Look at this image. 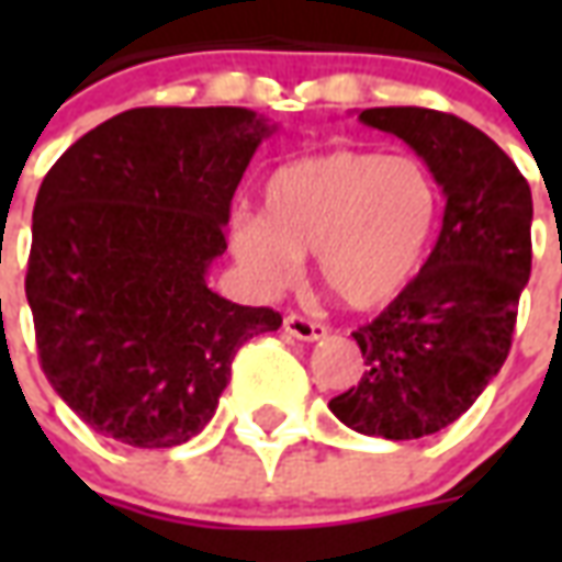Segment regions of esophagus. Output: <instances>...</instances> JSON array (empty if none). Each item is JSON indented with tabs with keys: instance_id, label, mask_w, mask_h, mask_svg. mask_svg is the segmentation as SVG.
Returning a JSON list of instances; mask_svg holds the SVG:
<instances>
[{
	"instance_id": "1",
	"label": "esophagus",
	"mask_w": 562,
	"mask_h": 562,
	"mask_svg": "<svg viewBox=\"0 0 562 562\" xmlns=\"http://www.w3.org/2000/svg\"><path fill=\"white\" fill-rule=\"evenodd\" d=\"M282 328H285L289 337H294V340H304V342H316L328 334L325 325H318V322H313V318H306V316H297V313H289V316L282 318Z\"/></svg>"
}]
</instances>
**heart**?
<instances>
[{"label": "heart", "instance_id": "obj_1", "mask_svg": "<svg viewBox=\"0 0 562 562\" xmlns=\"http://www.w3.org/2000/svg\"><path fill=\"white\" fill-rule=\"evenodd\" d=\"M265 213L228 222L234 261L261 285L282 289L316 252L322 282L352 310L391 304L430 256L442 192L415 156L328 149L273 168Z\"/></svg>", "mask_w": 562, "mask_h": 562}]
</instances>
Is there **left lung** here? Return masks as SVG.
I'll use <instances>...</instances> for the list:
<instances>
[{"mask_svg":"<svg viewBox=\"0 0 562 562\" xmlns=\"http://www.w3.org/2000/svg\"><path fill=\"white\" fill-rule=\"evenodd\" d=\"M358 120L406 140L446 195L422 273L352 334L364 376L328 403L358 434L403 442L458 422L506 364L530 280L532 195L515 161L460 116L367 108Z\"/></svg>","mask_w":562,"mask_h":562,"instance_id":"left-lung-1","label":"left lung"}]
</instances>
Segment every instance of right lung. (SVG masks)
<instances>
[{"instance_id":"right-lung-1","label":"right lung","mask_w":562,"mask_h":562,"mask_svg":"<svg viewBox=\"0 0 562 562\" xmlns=\"http://www.w3.org/2000/svg\"><path fill=\"white\" fill-rule=\"evenodd\" d=\"M273 128L246 108H132L44 177L26 270L38 361L95 434L135 448L192 439L237 349L282 325L207 285L234 189Z\"/></svg>"}]
</instances>
